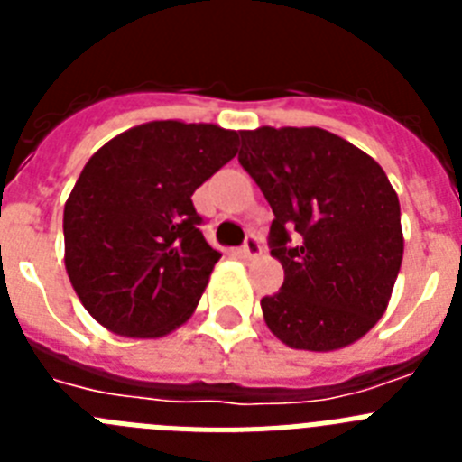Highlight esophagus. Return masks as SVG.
I'll use <instances>...</instances> for the list:
<instances>
[{"label":"esophagus","mask_w":462,"mask_h":462,"mask_svg":"<svg viewBox=\"0 0 462 462\" xmlns=\"http://www.w3.org/2000/svg\"><path fill=\"white\" fill-rule=\"evenodd\" d=\"M261 252H263V247H261V240L254 238V236H250V238L245 240L240 254H243L245 259H256V256H259Z\"/></svg>","instance_id":"1"}]
</instances>
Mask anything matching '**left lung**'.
Wrapping results in <instances>:
<instances>
[{
    "label": "left lung",
    "instance_id": "1",
    "mask_svg": "<svg viewBox=\"0 0 462 462\" xmlns=\"http://www.w3.org/2000/svg\"><path fill=\"white\" fill-rule=\"evenodd\" d=\"M238 162L273 208L280 291L263 321L291 349L336 352L386 312L402 263L400 201L382 166L319 126L240 132Z\"/></svg>",
    "mask_w": 462,
    "mask_h": 462
}]
</instances>
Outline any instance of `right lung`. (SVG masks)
I'll return each instance as SVG.
<instances>
[{"label":"right lung","mask_w":462,"mask_h":462,"mask_svg":"<svg viewBox=\"0 0 462 462\" xmlns=\"http://www.w3.org/2000/svg\"><path fill=\"white\" fill-rule=\"evenodd\" d=\"M238 152V132L154 120L89 157L64 203V266L83 308L122 337H164L201 300L219 261L194 194Z\"/></svg>","instance_id":"add662e5"}]
</instances>
